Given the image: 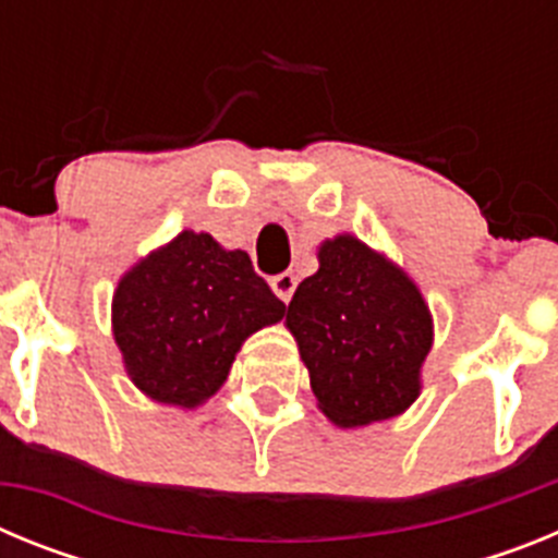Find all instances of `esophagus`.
<instances>
[{
	"label": "esophagus",
	"mask_w": 558,
	"mask_h": 558,
	"mask_svg": "<svg viewBox=\"0 0 558 558\" xmlns=\"http://www.w3.org/2000/svg\"><path fill=\"white\" fill-rule=\"evenodd\" d=\"M270 288H274V293L279 295L284 304H288L290 295H293V290H295V276L288 274V270H284V274H276L274 279H270Z\"/></svg>",
	"instance_id": "obj_1"
}]
</instances>
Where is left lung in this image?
Segmentation results:
<instances>
[{"label":"left lung","instance_id":"obj_1","mask_svg":"<svg viewBox=\"0 0 558 558\" xmlns=\"http://www.w3.org/2000/svg\"><path fill=\"white\" fill-rule=\"evenodd\" d=\"M322 268L288 304L310 386L340 427L372 425L418 397V368L433 324L416 284L372 248L343 234L322 245Z\"/></svg>","mask_w":558,"mask_h":558}]
</instances>
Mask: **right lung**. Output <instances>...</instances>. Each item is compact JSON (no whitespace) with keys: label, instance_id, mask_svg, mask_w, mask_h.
Instances as JSON below:
<instances>
[{"label":"right lung","instance_id":"obj_1","mask_svg":"<svg viewBox=\"0 0 558 558\" xmlns=\"http://www.w3.org/2000/svg\"><path fill=\"white\" fill-rule=\"evenodd\" d=\"M282 315L284 304L245 251L181 231L120 282L113 338L147 397L195 408L223 386L243 340Z\"/></svg>","mask_w":558,"mask_h":558}]
</instances>
